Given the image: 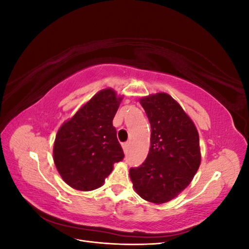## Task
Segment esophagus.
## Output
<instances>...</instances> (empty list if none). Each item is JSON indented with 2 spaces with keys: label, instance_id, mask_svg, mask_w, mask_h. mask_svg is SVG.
<instances>
[{
  "label": "esophagus",
  "instance_id": "34e87169",
  "mask_svg": "<svg viewBox=\"0 0 249 249\" xmlns=\"http://www.w3.org/2000/svg\"><path fill=\"white\" fill-rule=\"evenodd\" d=\"M123 149L124 153H127V149H129V143L125 142V143H123Z\"/></svg>",
  "mask_w": 249,
  "mask_h": 249
}]
</instances>
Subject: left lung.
<instances>
[{
  "label": "left lung",
  "instance_id": "obj_1",
  "mask_svg": "<svg viewBox=\"0 0 249 249\" xmlns=\"http://www.w3.org/2000/svg\"><path fill=\"white\" fill-rule=\"evenodd\" d=\"M148 117L150 148L145 161L130 169L134 189L154 203L171 200L190 184L200 164L196 127L166 93L140 100Z\"/></svg>",
  "mask_w": 249,
  "mask_h": 249
}]
</instances>
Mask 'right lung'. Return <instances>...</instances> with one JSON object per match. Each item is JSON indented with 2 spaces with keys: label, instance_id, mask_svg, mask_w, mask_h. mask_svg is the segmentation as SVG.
<instances>
[{
  "label": "right lung",
  "instance_id": "add662e5",
  "mask_svg": "<svg viewBox=\"0 0 249 249\" xmlns=\"http://www.w3.org/2000/svg\"><path fill=\"white\" fill-rule=\"evenodd\" d=\"M120 101L114 90H102L59 129L54 162L64 182L74 189L101 187L113 164L124 159L112 124Z\"/></svg>",
  "mask_w": 249,
  "mask_h": 249
}]
</instances>
